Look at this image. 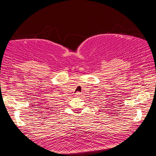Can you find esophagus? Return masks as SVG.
Here are the masks:
<instances>
[{"label": "esophagus", "mask_w": 156, "mask_h": 156, "mask_svg": "<svg viewBox=\"0 0 156 156\" xmlns=\"http://www.w3.org/2000/svg\"><path fill=\"white\" fill-rule=\"evenodd\" d=\"M80 95V92H77V93H76V96H78V95Z\"/></svg>", "instance_id": "1"}]
</instances>
